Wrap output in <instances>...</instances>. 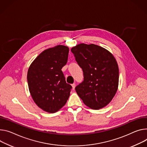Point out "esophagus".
Returning <instances> with one entry per match:
<instances>
[{
    "instance_id": "obj_1",
    "label": "esophagus",
    "mask_w": 147,
    "mask_h": 147,
    "mask_svg": "<svg viewBox=\"0 0 147 147\" xmlns=\"http://www.w3.org/2000/svg\"><path fill=\"white\" fill-rule=\"evenodd\" d=\"M72 87H73V90H74V88H75V87H76V84L75 83H73L72 85Z\"/></svg>"
}]
</instances>
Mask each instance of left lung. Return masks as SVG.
Returning <instances> with one entry per match:
<instances>
[{"instance_id":"8db88e82","label":"left lung","mask_w":147,"mask_h":147,"mask_svg":"<svg viewBox=\"0 0 147 147\" xmlns=\"http://www.w3.org/2000/svg\"><path fill=\"white\" fill-rule=\"evenodd\" d=\"M71 51L84 76V80L75 88L77 94L92 109L104 107L114 97L118 86L119 70L114 57L94 44H80Z\"/></svg>"}]
</instances>
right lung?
Instances as JSON below:
<instances>
[{"label": "right lung", "instance_id": "add662e5", "mask_svg": "<svg viewBox=\"0 0 147 147\" xmlns=\"http://www.w3.org/2000/svg\"><path fill=\"white\" fill-rule=\"evenodd\" d=\"M69 49L62 45L45 50L29 67L28 83L34 102L43 110L54 113L67 101L72 87L67 83L63 67L68 60Z\"/></svg>", "mask_w": 147, "mask_h": 147}]
</instances>
